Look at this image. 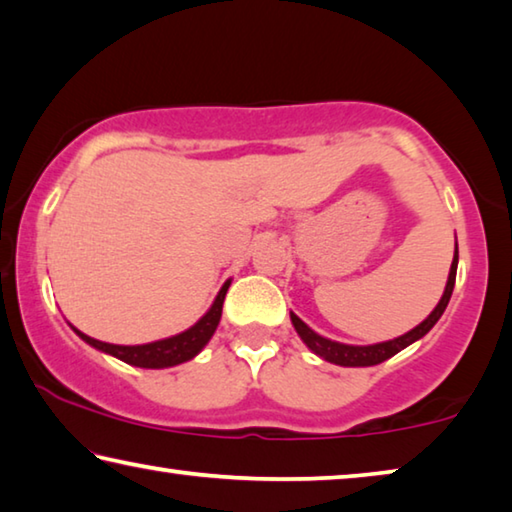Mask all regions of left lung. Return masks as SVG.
I'll use <instances>...</instances> for the list:
<instances>
[{
	"label": "left lung",
	"instance_id": "8db88e82",
	"mask_svg": "<svg viewBox=\"0 0 512 512\" xmlns=\"http://www.w3.org/2000/svg\"><path fill=\"white\" fill-rule=\"evenodd\" d=\"M456 271H458V248L456 255H453V264L449 271V282H446L444 296L440 298L435 310L428 314L426 321H421L415 330L405 332V335L392 339V342H383V344H373V346H348V344H339V342H330V339L316 335L312 328H307L303 321L298 319L296 314H291V323H294L296 332L300 335V339L312 348V351L319 355V358L328 360L332 364H339V367H371V364H380L385 362L387 358H392L399 351H403L405 346H410L412 342H417L431 330L440 316L444 314L446 305H449L451 294H453V285H456Z\"/></svg>",
	"mask_w": 512,
	"mask_h": 512
}]
</instances>
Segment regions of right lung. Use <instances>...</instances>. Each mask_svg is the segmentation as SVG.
Instances as JSON below:
<instances>
[{
    "label": "right lung",
    "mask_w": 512,
    "mask_h": 512,
    "mask_svg": "<svg viewBox=\"0 0 512 512\" xmlns=\"http://www.w3.org/2000/svg\"><path fill=\"white\" fill-rule=\"evenodd\" d=\"M227 287H230V282H225L223 289L218 291L212 310L202 316L196 326L180 332V335H175V337L161 339V342L141 344V346H118V344L100 342V339L88 337L79 330H75V332L81 339H84L86 344L95 346L97 351L109 353V355H113V358L123 360L127 364H134V367H143V369L175 367V364H182L186 360H191L193 355H198L202 351V346H205L209 339H212L218 321H221L223 300H225V294H227Z\"/></svg>",
    "instance_id": "right-lung-1"
}]
</instances>
